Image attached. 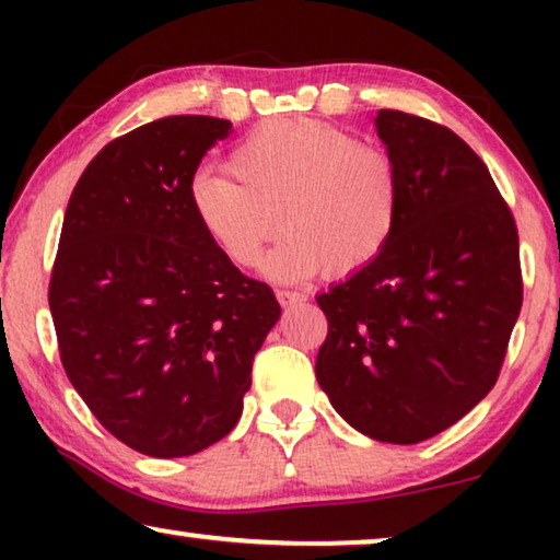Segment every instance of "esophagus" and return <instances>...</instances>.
<instances>
[{
    "instance_id": "esophagus-1",
    "label": "esophagus",
    "mask_w": 560,
    "mask_h": 560,
    "mask_svg": "<svg viewBox=\"0 0 560 560\" xmlns=\"http://www.w3.org/2000/svg\"><path fill=\"white\" fill-rule=\"evenodd\" d=\"M278 301L282 305H295V303H303L305 295L295 293V290H278Z\"/></svg>"
}]
</instances>
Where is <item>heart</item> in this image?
I'll use <instances>...</instances> for the list:
<instances>
[{
	"instance_id": "heart-1",
	"label": "heart",
	"mask_w": 560,
	"mask_h": 560,
	"mask_svg": "<svg viewBox=\"0 0 560 560\" xmlns=\"http://www.w3.org/2000/svg\"><path fill=\"white\" fill-rule=\"evenodd\" d=\"M229 175L201 171L188 209L201 234L236 267H255L282 236L265 270L305 280L324 270L351 278L393 242L402 217V171L380 144L311 119H272L229 152Z\"/></svg>"
}]
</instances>
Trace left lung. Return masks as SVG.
Returning <instances> with one entry per match:
<instances>
[{"instance_id": "8db88e82", "label": "left lung", "mask_w": 560, "mask_h": 560, "mask_svg": "<svg viewBox=\"0 0 560 560\" xmlns=\"http://www.w3.org/2000/svg\"><path fill=\"white\" fill-rule=\"evenodd\" d=\"M402 171L387 249L320 293L318 385L374 441L420 443L500 377L523 305L515 217L481 158L448 127L397 109L374 119Z\"/></svg>"}]
</instances>
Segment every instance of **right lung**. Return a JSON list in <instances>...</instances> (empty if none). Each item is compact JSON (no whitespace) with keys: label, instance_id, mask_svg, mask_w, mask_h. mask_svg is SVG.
I'll return each instance as SVG.
<instances>
[{"label":"right lung","instance_id":"add662e5","mask_svg":"<svg viewBox=\"0 0 560 560\" xmlns=\"http://www.w3.org/2000/svg\"><path fill=\"white\" fill-rule=\"evenodd\" d=\"M232 121L178 114L117 137L68 201L48 303L63 370L114 439L155 458L224 439L280 318L201 234L188 183Z\"/></svg>","mask_w":560,"mask_h":560}]
</instances>
